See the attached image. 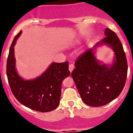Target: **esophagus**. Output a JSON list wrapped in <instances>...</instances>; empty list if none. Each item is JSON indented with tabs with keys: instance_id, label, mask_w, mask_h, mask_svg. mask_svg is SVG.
<instances>
[{
	"instance_id": "obj_1",
	"label": "esophagus",
	"mask_w": 133,
	"mask_h": 133,
	"mask_svg": "<svg viewBox=\"0 0 133 133\" xmlns=\"http://www.w3.org/2000/svg\"><path fill=\"white\" fill-rule=\"evenodd\" d=\"M74 69V65L73 64H69V70L70 72H72L73 71V69Z\"/></svg>"
}]
</instances>
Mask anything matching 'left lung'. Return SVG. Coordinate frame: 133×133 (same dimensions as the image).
<instances>
[{
  "instance_id": "obj_1",
  "label": "left lung",
  "mask_w": 133,
  "mask_h": 133,
  "mask_svg": "<svg viewBox=\"0 0 133 133\" xmlns=\"http://www.w3.org/2000/svg\"><path fill=\"white\" fill-rule=\"evenodd\" d=\"M104 34L106 37L93 48L77 58L71 74L82 100L90 106H104L118 97L127 78V59L119 39L108 28ZM103 45H109L115 52L114 62L110 66L101 65L94 55L95 49Z\"/></svg>"
}]
</instances>
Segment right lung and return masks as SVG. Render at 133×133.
<instances>
[{"label": "right lung", "instance_id": "right-lung-1", "mask_svg": "<svg viewBox=\"0 0 133 133\" xmlns=\"http://www.w3.org/2000/svg\"><path fill=\"white\" fill-rule=\"evenodd\" d=\"M22 34L14 37L7 61V76L10 89L18 101L32 110L45 112L56 109L60 103L62 81L70 75L69 62H52L37 78L24 80L16 69L14 45Z\"/></svg>", "mask_w": 133, "mask_h": 133}]
</instances>
